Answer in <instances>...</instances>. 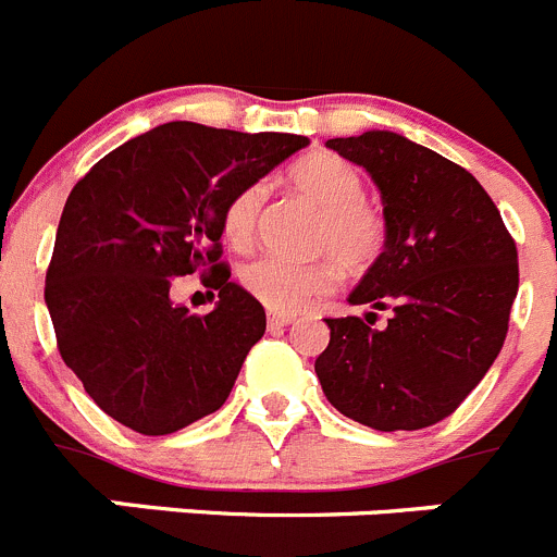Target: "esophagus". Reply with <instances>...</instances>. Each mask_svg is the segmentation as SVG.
Returning a JSON list of instances; mask_svg holds the SVG:
<instances>
[{
  "mask_svg": "<svg viewBox=\"0 0 557 557\" xmlns=\"http://www.w3.org/2000/svg\"><path fill=\"white\" fill-rule=\"evenodd\" d=\"M294 315H288V313H269V326H288V324H294Z\"/></svg>",
  "mask_w": 557,
  "mask_h": 557,
  "instance_id": "obj_1",
  "label": "esophagus"
}]
</instances>
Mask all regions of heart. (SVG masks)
I'll return each instance as SVG.
<instances>
[{
    "label": "heart",
    "instance_id": "obj_1",
    "mask_svg": "<svg viewBox=\"0 0 557 557\" xmlns=\"http://www.w3.org/2000/svg\"><path fill=\"white\" fill-rule=\"evenodd\" d=\"M290 184L305 200L319 208L313 247L336 258L346 272H366L384 249V220L366 202L362 175L341 156L313 150L294 161ZM263 184H249L227 200L222 231L231 244H247L263 206ZM337 267L331 258L288 261L277 255H263L242 269V283L258 302L274 313H294L313 296L332 288Z\"/></svg>",
    "mask_w": 557,
    "mask_h": 557
}]
</instances>
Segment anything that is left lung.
Instances as JSON below:
<instances>
[{
  "label": "left lung",
  "mask_w": 557,
  "mask_h": 557,
  "mask_svg": "<svg viewBox=\"0 0 557 557\" xmlns=\"http://www.w3.org/2000/svg\"><path fill=\"white\" fill-rule=\"evenodd\" d=\"M376 184L384 249L349 305L389 310L384 326L326 319L315 360L326 401L376 431L448 418L497 360L517 299V247L465 168L396 132L326 139Z\"/></svg>",
  "instance_id": "1"
}]
</instances>
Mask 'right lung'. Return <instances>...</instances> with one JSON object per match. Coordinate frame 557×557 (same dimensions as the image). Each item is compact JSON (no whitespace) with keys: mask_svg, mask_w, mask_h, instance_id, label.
I'll return each instance as SVG.
<instances>
[{"mask_svg":"<svg viewBox=\"0 0 557 557\" xmlns=\"http://www.w3.org/2000/svg\"><path fill=\"white\" fill-rule=\"evenodd\" d=\"M305 145L299 134L173 121L114 148L71 189L46 308L62 360L109 418L161 436L227 401L267 313L220 263L222 214ZM195 271L221 290L206 317L169 296Z\"/></svg>","mask_w":557,"mask_h":557,"instance_id":"add662e5","label":"right lung"}]
</instances>
